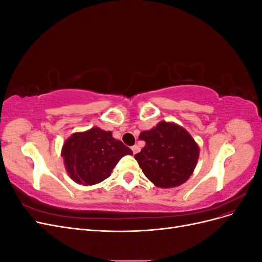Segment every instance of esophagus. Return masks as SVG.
Here are the masks:
<instances>
[{"mask_svg":"<svg viewBox=\"0 0 262 262\" xmlns=\"http://www.w3.org/2000/svg\"><path fill=\"white\" fill-rule=\"evenodd\" d=\"M131 149H132V152H133V154H137L139 150H140V147L138 146V145H133L132 147H131Z\"/></svg>","mask_w":262,"mask_h":262,"instance_id":"1","label":"esophagus"}]
</instances>
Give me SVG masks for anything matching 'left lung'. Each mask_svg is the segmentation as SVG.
<instances>
[{"instance_id":"obj_1","label":"left lung","mask_w":262,"mask_h":262,"mask_svg":"<svg viewBox=\"0 0 262 262\" xmlns=\"http://www.w3.org/2000/svg\"><path fill=\"white\" fill-rule=\"evenodd\" d=\"M139 139L145 146L134 157L156 187H178L192 175L199 146L182 126L161 121L153 129L141 132Z\"/></svg>"}]
</instances>
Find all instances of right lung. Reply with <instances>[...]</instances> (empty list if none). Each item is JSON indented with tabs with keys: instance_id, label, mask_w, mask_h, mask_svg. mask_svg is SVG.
<instances>
[{
	"instance_id": "obj_1",
	"label": "right lung",
	"mask_w": 262,
	"mask_h": 262,
	"mask_svg": "<svg viewBox=\"0 0 262 262\" xmlns=\"http://www.w3.org/2000/svg\"><path fill=\"white\" fill-rule=\"evenodd\" d=\"M61 155L69 176L80 185L92 186L112 175L117 163L132 150L110 131L97 126L72 134L63 144Z\"/></svg>"
}]
</instances>
